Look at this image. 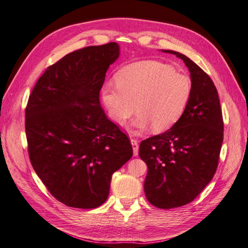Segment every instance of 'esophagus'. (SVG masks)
<instances>
[{
    "instance_id": "obj_1",
    "label": "esophagus",
    "mask_w": 248,
    "mask_h": 248,
    "mask_svg": "<svg viewBox=\"0 0 248 248\" xmlns=\"http://www.w3.org/2000/svg\"><path fill=\"white\" fill-rule=\"evenodd\" d=\"M130 143L133 145V150H134V156L137 157L139 154V143L136 139H130Z\"/></svg>"
}]
</instances>
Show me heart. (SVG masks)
Wrapping results in <instances>:
<instances>
[{
  "label": "heart",
  "instance_id": "b5f03b06",
  "mask_svg": "<svg viewBox=\"0 0 248 248\" xmlns=\"http://www.w3.org/2000/svg\"><path fill=\"white\" fill-rule=\"evenodd\" d=\"M110 120L124 125L137 109L134 127L155 131L172 127L184 114L192 95L188 75L157 60L128 64L119 71L117 84L107 81L101 90Z\"/></svg>",
  "mask_w": 248,
  "mask_h": 248
}]
</instances>
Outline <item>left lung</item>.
I'll return each mask as SVG.
<instances>
[{
	"instance_id": "1",
	"label": "left lung",
	"mask_w": 248,
	"mask_h": 248,
	"mask_svg": "<svg viewBox=\"0 0 248 248\" xmlns=\"http://www.w3.org/2000/svg\"><path fill=\"white\" fill-rule=\"evenodd\" d=\"M189 69L192 95L184 114L169 130L140 143L147 166L144 192L160 209L185 206L210 183L217 168L224 123L217 88L190 58L170 49Z\"/></svg>"
}]
</instances>
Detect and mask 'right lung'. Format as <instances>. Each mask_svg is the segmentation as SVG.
<instances>
[{
    "label": "right lung",
    "instance_id": "right-lung-1",
    "mask_svg": "<svg viewBox=\"0 0 248 248\" xmlns=\"http://www.w3.org/2000/svg\"><path fill=\"white\" fill-rule=\"evenodd\" d=\"M119 56L117 42L65 55L46 70L27 102L31 166L55 199L69 207H100L112 174L133 156L127 136L100 103L107 70Z\"/></svg>",
    "mask_w": 248,
    "mask_h": 248
}]
</instances>
